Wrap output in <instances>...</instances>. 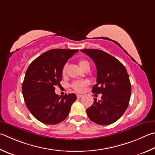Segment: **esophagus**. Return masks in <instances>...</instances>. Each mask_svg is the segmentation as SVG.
I'll list each match as a JSON object with an SVG mask.
<instances>
[{
    "label": "esophagus",
    "mask_w": 155,
    "mask_h": 155,
    "mask_svg": "<svg viewBox=\"0 0 155 155\" xmlns=\"http://www.w3.org/2000/svg\"><path fill=\"white\" fill-rule=\"evenodd\" d=\"M83 96V95H79V94H78V95H77V98H81V97H82Z\"/></svg>",
    "instance_id": "esophagus-1"
}]
</instances>
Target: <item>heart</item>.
Instances as JSON below:
<instances>
[{
    "label": "heart",
    "mask_w": 155,
    "mask_h": 155,
    "mask_svg": "<svg viewBox=\"0 0 155 155\" xmlns=\"http://www.w3.org/2000/svg\"><path fill=\"white\" fill-rule=\"evenodd\" d=\"M78 64L81 68L83 70L87 66L89 65L88 61H87L85 60H79L78 61ZM66 69H67V66H64L62 68V71H61V73H62V75H65L66 73ZM89 85V83L87 82V81H77V82H75L72 84V88L73 89L76 91L77 92H83L84 91V90L85 89L87 86Z\"/></svg>",
    "instance_id": "heart-1"
}]
</instances>
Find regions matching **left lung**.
<instances>
[{"label":"left lung","instance_id":"8db88e82","mask_svg":"<svg viewBox=\"0 0 155 155\" xmlns=\"http://www.w3.org/2000/svg\"><path fill=\"white\" fill-rule=\"evenodd\" d=\"M94 61L97 68V83L93 87L94 94H102V100L94 99L87 109L91 121L101 125L116 122L127 108L131 86L128 73L122 63L102 50H81Z\"/></svg>","mask_w":155,"mask_h":155}]
</instances>
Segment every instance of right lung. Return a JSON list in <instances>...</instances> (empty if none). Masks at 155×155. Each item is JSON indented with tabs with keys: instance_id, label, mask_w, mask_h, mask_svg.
I'll use <instances>...</instances> for the list:
<instances>
[{
	"instance_id": "obj_1",
	"label": "right lung",
	"mask_w": 155,
	"mask_h": 155,
	"mask_svg": "<svg viewBox=\"0 0 155 155\" xmlns=\"http://www.w3.org/2000/svg\"><path fill=\"white\" fill-rule=\"evenodd\" d=\"M78 51L51 49L36 58L28 68L22 94L28 109L40 122L55 125L69 114L77 95L68 94L60 96L55 93V87L60 86L63 67Z\"/></svg>"
}]
</instances>
